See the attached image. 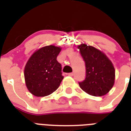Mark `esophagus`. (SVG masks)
Returning a JSON list of instances; mask_svg holds the SVG:
<instances>
[{"label": "esophagus", "instance_id": "1", "mask_svg": "<svg viewBox=\"0 0 131 131\" xmlns=\"http://www.w3.org/2000/svg\"><path fill=\"white\" fill-rule=\"evenodd\" d=\"M67 75L69 76H71V77L72 76H73V73H68Z\"/></svg>", "mask_w": 131, "mask_h": 131}]
</instances>
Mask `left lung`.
Returning a JSON list of instances; mask_svg holds the SVG:
<instances>
[{
  "label": "left lung",
  "instance_id": "8db88e82",
  "mask_svg": "<svg viewBox=\"0 0 131 131\" xmlns=\"http://www.w3.org/2000/svg\"><path fill=\"white\" fill-rule=\"evenodd\" d=\"M78 49L86 64V78L79 82L80 88L92 96L105 95L114 84L113 64L105 53L92 46L83 43Z\"/></svg>",
  "mask_w": 131,
  "mask_h": 131
}]
</instances>
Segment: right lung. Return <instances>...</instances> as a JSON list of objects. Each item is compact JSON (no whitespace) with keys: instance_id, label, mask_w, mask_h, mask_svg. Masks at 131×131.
<instances>
[{"instance_id":"add662e5","label":"right lung","mask_w":131,"mask_h":131,"mask_svg":"<svg viewBox=\"0 0 131 131\" xmlns=\"http://www.w3.org/2000/svg\"><path fill=\"white\" fill-rule=\"evenodd\" d=\"M61 48L48 45L40 48L31 56L24 69L26 85L36 96H45L59 87L63 76L62 66L57 61Z\"/></svg>"}]
</instances>
